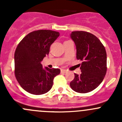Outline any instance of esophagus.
<instances>
[{"label":"esophagus","instance_id":"esophagus-1","mask_svg":"<svg viewBox=\"0 0 122 122\" xmlns=\"http://www.w3.org/2000/svg\"><path fill=\"white\" fill-rule=\"evenodd\" d=\"M61 72H63V73H66V72H67V70H65V69H62V70H61Z\"/></svg>","mask_w":122,"mask_h":122}]
</instances>
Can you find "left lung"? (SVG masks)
Masks as SVG:
<instances>
[{
    "label": "left lung",
    "mask_w": 122,
    "mask_h": 122,
    "mask_svg": "<svg viewBox=\"0 0 122 122\" xmlns=\"http://www.w3.org/2000/svg\"><path fill=\"white\" fill-rule=\"evenodd\" d=\"M70 37L76 45L77 59L82 61L81 73L75 74L70 87L77 93H88L100 84L106 74L105 48L95 35L87 32H72Z\"/></svg>",
    "instance_id": "1"
}]
</instances>
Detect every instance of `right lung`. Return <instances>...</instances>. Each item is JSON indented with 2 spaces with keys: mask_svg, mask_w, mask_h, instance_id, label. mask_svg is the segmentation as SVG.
Listing matches in <instances>:
<instances>
[{
  "mask_svg": "<svg viewBox=\"0 0 122 122\" xmlns=\"http://www.w3.org/2000/svg\"><path fill=\"white\" fill-rule=\"evenodd\" d=\"M58 32L38 30L28 34L19 42L15 52V74L22 88L35 95L51 90L54 77L60 73L58 68H43L41 61L48 55L51 44Z\"/></svg>",
  "mask_w": 122,
  "mask_h": 122,
  "instance_id": "obj_1",
  "label": "right lung"
}]
</instances>
